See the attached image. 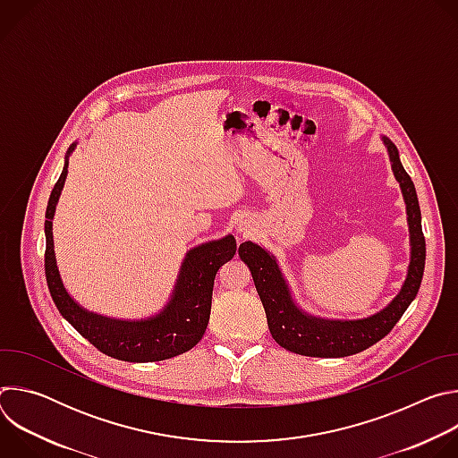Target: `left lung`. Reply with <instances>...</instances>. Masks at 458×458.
I'll list each match as a JSON object with an SVG mask.
<instances>
[{"mask_svg":"<svg viewBox=\"0 0 458 458\" xmlns=\"http://www.w3.org/2000/svg\"><path fill=\"white\" fill-rule=\"evenodd\" d=\"M382 141L389 154L391 170H394L404 195L411 242V260L406 281L397 297L384 310L357 320H328L313 317L293 302L274 255L251 241L239 246V257L248 265L260 302L265 306L270 334L276 343L288 352L306 357H348L359 353L394 330V326L419 293L426 263V241L422 233L417 191L411 177L401 163L397 147L387 138H382Z\"/></svg>","mask_w":458,"mask_h":458,"instance_id":"1","label":"left lung"}]
</instances>
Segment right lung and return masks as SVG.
I'll return each instance as SVG.
<instances>
[{
	"instance_id": "obj_1",
	"label": "right lung",
	"mask_w": 458,
	"mask_h": 458,
	"mask_svg": "<svg viewBox=\"0 0 458 458\" xmlns=\"http://www.w3.org/2000/svg\"><path fill=\"white\" fill-rule=\"evenodd\" d=\"M74 148L76 143L71 145L64 156L63 172L52 188L45 214V276L55 308L90 344L119 360L156 362L191 350L207 332L216 274L235 255L237 244L233 235L203 242L186 253L168 304L154 317L121 320L81 308L63 286L52 237L55 205L67 179L69 156Z\"/></svg>"
}]
</instances>
